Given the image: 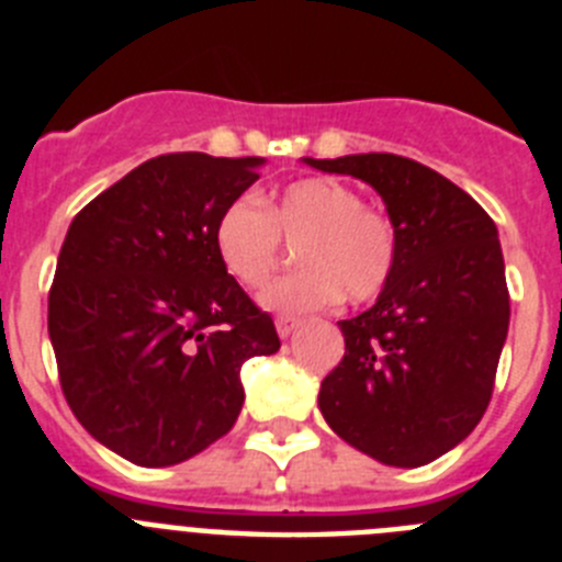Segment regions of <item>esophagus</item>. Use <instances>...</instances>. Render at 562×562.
Returning a JSON list of instances; mask_svg holds the SVG:
<instances>
[{
  "mask_svg": "<svg viewBox=\"0 0 562 562\" xmlns=\"http://www.w3.org/2000/svg\"><path fill=\"white\" fill-rule=\"evenodd\" d=\"M297 324H301V321H297V317H290V315L276 317V329H278V335H281V337H290L292 331L297 329Z\"/></svg>",
  "mask_w": 562,
  "mask_h": 562,
  "instance_id": "34e87169",
  "label": "esophagus"
}]
</instances>
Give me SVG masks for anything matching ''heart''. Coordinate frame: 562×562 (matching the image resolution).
Masks as SVG:
<instances>
[{
    "label": "heart",
    "instance_id": "obj_1",
    "mask_svg": "<svg viewBox=\"0 0 562 562\" xmlns=\"http://www.w3.org/2000/svg\"><path fill=\"white\" fill-rule=\"evenodd\" d=\"M284 241L297 245L301 270L261 295L267 310L315 312L346 297L374 301L400 261V231L382 207L362 205L351 186L310 177L286 186L265 205L252 196L227 202L213 225V250L227 276L261 290L281 265Z\"/></svg>",
    "mask_w": 562,
    "mask_h": 562
}]
</instances>
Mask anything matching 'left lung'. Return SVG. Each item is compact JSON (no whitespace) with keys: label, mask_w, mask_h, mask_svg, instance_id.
<instances>
[{"label":"left lung","mask_w":562,"mask_h":562,"mask_svg":"<svg viewBox=\"0 0 562 562\" xmlns=\"http://www.w3.org/2000/svg\"><path fill=\"white\" fill-rule=\"evenodd\" d=\"M306 162L369 182L400 231L389 286L337 324L346 355L321 382V414L382 464H428L473 434L493 396L509 329L495 222L448 177L400 154Z\"/></svg>","instance_id":"8db88e82"}]
</instances>
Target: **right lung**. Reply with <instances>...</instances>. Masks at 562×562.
Instances as JSON below:
<instances>
[{"label":"right lung","instance_id":"add662e5","mask_svg":"<svg viewBox=\"0 0 562 562\" xmlns=\"http://www.w3.org/2000/svg\"><path fill=\"white\" fill-rule=\"evenodd\" d=\"M261 162L160 154L69 225L47 304L58 380L76 419L132 464H180L222 439L245 402L241 362L281 349L213 250Z\"/></svg>","mask_w":562,"mask_h":562}]
</instances>
